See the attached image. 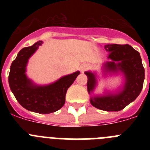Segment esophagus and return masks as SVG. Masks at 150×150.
<instances>
[{
  "mask_svg": "<svg viewBox=\"0 0 150 150\" xmlns=\"http://www.w3.org/2000/svg\"><path fill=\"white\" fill-rule=\"evenodd\" d=\"M86 68H87L86 64H82V65L80 66V71H81V72H83V71H84Z\"/></svg>",
  "mask_w": 150,
  "mask_h": 150,
  "instance_id": "34e87169",
  "label": "esophagus"
}]
</instances>
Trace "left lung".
Wrapping results in <instances>:
<instances>
[{
	"mask_svg": "<svg viewBox=\"0 0 150 150\" xmlns=\"http://www.w3.org/2000/svg\"><path fill=\"white\" fill-rule=\"evenodd\" d=\"M109 52L107 62L104 64L105 71L116 74L121 71L125 76V84L116 94L105 96L92 97L91 105L105 111H120L137 98L143 88L145 72L140 53L128 44H107L104 46ZM88 77L87 89L91 93L95 89L97 79L93 73L85 72Z\"/></svg>",
	"mask_w": 150,
	"mask_h": 150,
	"instance_id": "left-lung-1",
	"label": "left lung"
}]
</instances>
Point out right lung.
Here are the masks:
<instances>
[{"instance_id": "1", "label": "right lung", "mask_w": 150, "mask_h": 150, "mask_svg": "<svg viewBox=\"0 0 150 150\" xmlns=\"http://www.w3.org/2000/svg\"><path fill=\"white\" fill-rule=\"evenodd\" d=\"M42 43L43 41H38L19 51L16 59L12 62L8 80L12 92L21 106L29 111L48 114L63 107L67 88L80 72L62 76L47 86L34 84L26 76V66L29 58Z\"/></svg>"}]
</instances>
